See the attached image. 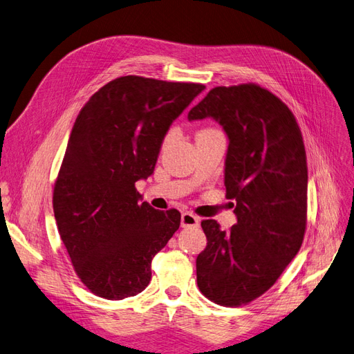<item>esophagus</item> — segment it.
<instances>
[{"instance_id": "34e87169", "label": "esophagus", "mask_w": 354, "mask_h": 354, "mask_svg": "<svg viewBox=\"0 0 354 354\" xmlns=\"http://www.w3.org/2000/svg\"><path fill=\"white\" fill-rule=\"evenodd\" d=\"M199 218L194 216L192 212H183L181 214V227H198Z\"/></svg>"}]
</instances>
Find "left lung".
Returning a JSON list of instances; mask_svg holds the SVG:
<instances>
[{
	"label": "left lung",
	"instance_id": "left-lung-1",
	"mask_svg": "<svg viewBox=\"0 0 354 354\" xmlns=\"http://www.w3.org/2000/svg\"><path fill=\"white\" fill-rule=\"evenodd\" d=\"M189 121L212 118L229 138L226 196L238 223L201 226L207 246L196 259L201 292L238 307L270 289L301 248L307 223V162L303 136L288 106L257 84L212 88Z\"/></svg>",
	"mask_w": 354,
	"mask_h": 354
}]
</instances>
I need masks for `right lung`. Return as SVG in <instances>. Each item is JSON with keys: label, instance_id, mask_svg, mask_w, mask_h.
Returning a JSON list of instances; mask_svg holds the SVG:
<instances>
[{"label": "right lung", "instance_id": "add662e5", "mask_svg": "<svg viewBox=\"0 0 354 354\" xmlns=\"http://www.w3.org/2000/svg\"><path fill=\"white\" fill-rule=\"evenodd\" d=\"M203 88L128 75L103 85L77 116L53 209L75 272L97 297L142 292L152 259L180 227V212L142 202L136 181L153 173L169 125Z\"/></svg>", "mask_w": 354, "mask_h": 354}]
</instances>
